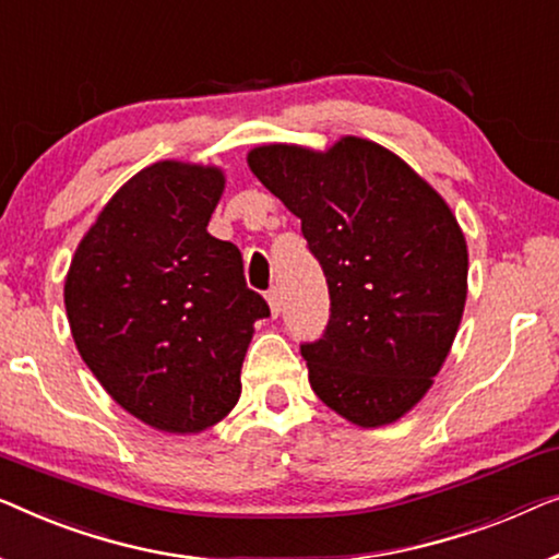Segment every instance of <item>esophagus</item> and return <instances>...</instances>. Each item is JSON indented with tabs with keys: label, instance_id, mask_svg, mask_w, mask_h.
Masks as SVG:
<instances>
[{
	"label": "esophagus",
	"instance_id": "esophagus-1",
	"mask_svg": "<svg viewBox=\"0 0 559 559\" xmlns=\"http://www.w3.org/2000/svg\"><path fill=\"white\" fill-rule=\"evenodd\" d=\"M265 298H269V306H271L273 317H278L281 306H283V301H281V290H278V288H271L269 296H265Z\"/></svg>",
	"mask_w": 559,
	"mask_h": 559
}]
</instances>
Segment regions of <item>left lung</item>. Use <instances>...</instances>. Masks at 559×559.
I'll use <instances>...</instances> for the list:
<instances>
[{"mask_svg": "<svg viewBox=\"0 0 559 559\" xmlns=\"http://www.w3.org/2000/svg\"><path fill=\"white\" fill-rule=\"evenodd\" d=\"M248 167L301 219L332 317L304 344L311 390L359 428L390 426L433 388L461 326L468 248L448 202L374 141L324 152L261 144Z\"/></svg>", "mask_w": 559, "mask_h": 559, "instance_id": "left-lung-1", "label": "left lung"}]
</instances>
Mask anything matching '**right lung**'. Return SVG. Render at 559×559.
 Returning a JSON list of instances; mask_svg holds the SVG:
<instances>
[{
    "instance_id": "right-lung-1",
    "label": "right lung",
    "mask_w": 559,
    "mask_h": 559,
    "mask_svg": "<svg viewBox=\"0 0 559 559\" xmlns=\"http://www.w3.org/2000/svg\"><path fill=\"white\" fill-rule=\"evenodd\" d=\"M223 192L215 164L141 169L98 212L66 276L83 361L162 433H202L233 411L253 324L271 313L246 286L240 250L207 233Z\"/></svg>"
}]
</instances>
